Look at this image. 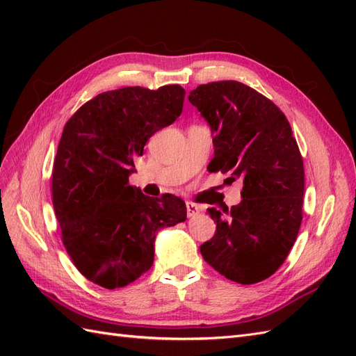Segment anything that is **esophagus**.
Returning a JSON list of instances; mask_svg holds the SVG:
<instances>
[{"instance_id": "1", "label": "esophagus", "mask_w": 356, "mask_h": 356, "mask_svg": "<svg viewBox=\"0 0 356 356\" xmlns=\"http://www.w3.org/2000/svg\"><path fill=\"white\" fill-rule=\"evenodd\" d=\"M186 207H187V215H188V217H195V215H197L200 212V208L197 207V204L190 202V200L186 202Z\"/></svg>"}]
</instances>
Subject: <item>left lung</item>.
Here are the masks:
<instances>
[{"label": "left lung", "mask_w": 356, "mask_h": 356, "mask_svg": "<svg viewBox=\"0 0 356 356\" xmlns=\"http://www.w3.org/2000/svg\"><path fill=\"white\" fill-rule=\"evenodd\" d=\"M188 101L213 134L212 170L243 181L239 204L208 209L217 230L200 245L203 260L233 282H261L284 264L303 220L305 168L289 122L234 80L200 84Z\"/></svg>", "instance_id": "left-lung-1"}]
</instances>
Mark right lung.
<instances>
[{
    "label": "right lung",
    "mask_w": 356,
    "mask_h": 356,
    "mask_svg": "<svg viewBox=\"0 0 356 356\" xmlns=\"http://www.w3.org/2000/svg\"><path fill=\"white\" fill-rule=\"evenodd\" d=\"M186 90L123 88L95 96L67 122L51 172L53 208L74 266L90 282L123 288L154 261L160 229L186 221L174 195L148 197L129 184L134 159L182 113Z\"/></svg>",
    "instance_id": "add662e5"
}]
</instances>
